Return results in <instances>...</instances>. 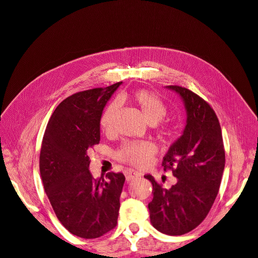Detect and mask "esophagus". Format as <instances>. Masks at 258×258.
<instances>
[{"mask_svg": "<svg viewBox=\"0 0 258 258\" xmlns=\"http://www.w3.org/2000/svg\"><path fill=\"white\" fill-rule=\"evenodd\" d=\"M141 176H142V174L138 172V171L134 170V169H129V170L126 171V178H127L128 182L131 181V179L136 178V177H141Z\"/></svg>", "mask_w": 258, "mask_h": 258, "instance_id": "esophagus-1", "label": "esophagus"}]
</instances>
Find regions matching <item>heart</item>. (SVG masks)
I'll return each mask as SVG.
<instances>
[{"label":"heart","mask_w":258,"mask_h":258,"mask_svg":"<svg viewBox=\"0 0 258 258\" xmlns=\"http://www.w3.org/2000/svg\"><path fill=\"white\" fill-rule=\"evenodd\" d=\"M124 96L119 97V102L124 100ZM131 100L141 112L143 118L151 124H156L165 118L168 113V107L163 100L153 91L139 89L131 93ZM119 105L117 102L108 104L100 117V127L104 134L110 135L115 129V122L118 114ZM166 134H170V129H165ZM155 146L148 142H124L116 151V158L121 162L129 163L138 168L150 166L153 156L155 155Z\"/></svg>","instance_id":"1"}]
</instances>
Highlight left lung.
Here are the masks:
<instances>
[{
    "instance_id": "1",
    "label": "left lung",
    "mask_w": 258,
    "mask_h": 258,
    "mask_svg": "<svg viewBox=\"0 0 258 258\" xmlns=\"http://www.w3.org/2000/svg\"><path fill=\"white\" fill-rule=\"evenodd\" d=\"M168 88L182 97L187 112L183 135L162 160L163 170L172 171L176 183L166 188L151 174L144 177L153 184L151 223L162 233L181 236L199 226L212 208L222 182L225 150L220 121L207 101L181 86Z\"/></svg>"
}]
</instances>
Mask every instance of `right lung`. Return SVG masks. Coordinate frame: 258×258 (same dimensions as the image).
Returning a JSON list of instances; mask_svg holds the SVG:
<instances>
[{"mask_svg": "<svg viewBox=\"0 0 258 258\" xmlns=\"http://www.w3.org/2000/svg\"><path fill=\"white\" fill-rule=\"evenodd\" d=\"M121 82L76 92L56 107L40 154L44 189L60 223L73 235L95 239L114 229L124 183L120 172L93 178L88 152L100 142V117Z\"/></svg>", "mask_w": 258, "mask_h": 258, "instance_id": "right-lung-1", "label": "right lung"}]
</instances>
